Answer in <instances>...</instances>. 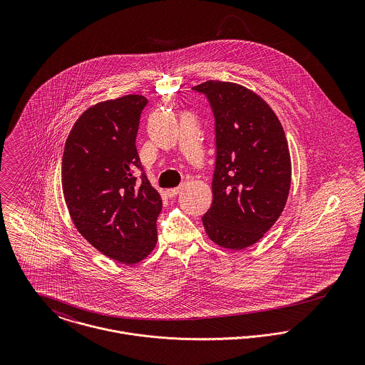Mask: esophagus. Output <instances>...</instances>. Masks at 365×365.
I'll use <instances>...</instances> for the list:
<instances>
[{
    "instance_id": "1",
    "label": "esophagus",
    "mask_w": 365,
    "mask_h": 365,
    "mask_svg": "<svg viewBox=\"0 0 365 365\" xmlns=\"http://www.w3.org/2000/svg\"><path fill=\"white\" fill-rule=\"evenodd\" d=\"M182 188H184V185H180V187H175V188H170V190H167V195L170 198H174V197H177L182 191Z\"/></svg>"
}]
</instances>
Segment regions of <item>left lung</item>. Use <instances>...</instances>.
<instances>
[{"label": "left lung", "mask_w": 365, "mask_h": 365, "mask_svg": "<svg viewBox=\"0 0 365 365\" xmlns=\"http://www.w3.org/2000/svg\"><path fill=\"white\" fill-rule=\"evenodd\" d=\"M215 118L213 201L202 216L216 245L242 250L259 242L288 200L291 157L281 122L256 93L209 80L192 88Z\"/></svg>", "instance_id": "8db88e82"}]
</instances>
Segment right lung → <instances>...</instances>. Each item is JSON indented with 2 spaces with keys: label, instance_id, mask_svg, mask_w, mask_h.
<instances>
[{
  "label": "right lung",
  "instance_id": "1",
  "mask_svg": "<svg viewBox=\"0 0 365 365\" xmlns=\"http://www.w3.org/2000/svg\"><path fill=\"white\" fill-rule=\"evenodd\" d=\"M146 105L142 96H125L91 106L74 123L61 161L63 194L76 227L106 257L125 264L155 249L163 205L136 149Z\"/></svg>",
  "mask_w": 365,
  "mask_h": 365
}]
</instances>
